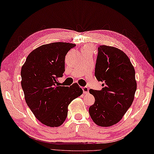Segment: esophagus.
<instances>
[{
  "label": "esophagus",
  "instance_id": "1",
  "mask_svg": "<svg viewBox=\"0 0 154 154\" xmlns=\"http://www.w3.org/2000/svg\"><path fill=\"white\" fill-rule=\"evenodd\" d=\"M82 90H83L84 94H87V93H89V89L88 87H83L82 88Z\"/></svg>",
  "mask_w": 154,
  "mask_h": 154
}]
</instances>
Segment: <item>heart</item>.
<instances>
[{
	"label": "heart",
	"instance_id": "1",
	"mask_svg": "<svg viewBox=\"0 0 154 154\" xmlns=\"http://www.w3.org/2000/svg\"><path fill=\"white\" fill-rule=\"evenodd\" d=\"M91 51V48H90V47L88 46H84L82 49V51Z\"/></svg>",
	"mask_w": 154,
	"mask_h": 154
}]
</instances>
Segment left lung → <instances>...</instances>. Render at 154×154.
Masks as SVG:
<instances>
[{"label":"left lung","mask_w":154,"mask_h":154,"mask_svg":"<svg viewBox=\"0 0 154 154\" xmlns=\"http://www.w3.org/2000/svg\"><path fill=\"white\" fill-rule=\"evenodd\" d=\"M95 76L103 88L89 89L95 100L89 113L97 125L110 127L121 120L133 103L137 90L135 71L123 51L103 45L98 48Z\"/></svg>","instance_id":"1"}]
</instances>
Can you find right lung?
I'll return each instance as SVG.
<instances>
[{
  "label": "right lung",
  "instance_id": "obj_1",
  "mask_svg": "<svg viewBox=\"0 0 154 154\" xmlns=\"http://www.w3.org/2000/svg\"><path fill=\"white\" fill-rule=\"evenodd\" d=\"M76 44L54 42L42 45L27 56L21 70L26 103L38 120L48 127L61 125L71 101L83 93L78 84L60 86L66 54Z\"/></svg>",
  "mask_w": 154,
  "mask_h": 154
}]
</instances>
